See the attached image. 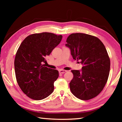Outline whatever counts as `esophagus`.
<instances>
[{"mask_svg":"<svg viewBox=\"0 0 122 122\" xmlns=\"http://www.w3.org/2000/svg\"><path fill=\"white\" fill-rule=\"evenodd\" d=\"M66 71H65V70H63V69H61V70H60L59 71V73L60 74H63L66 73Z\"/></svg>","mask_w":122,"mask_h":122,"instance_id":"esophagus-1","label":"esophagus"}]
</instances>
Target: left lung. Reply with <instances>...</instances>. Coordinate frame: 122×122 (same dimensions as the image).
Masks as SVG:
<instances>
[{
	"mask_svg": "<svg viewBox=\"0 0 122 122\" xmlns=\"http://www.w3.org/2000/svg\"><path fill=\"white\" fill-rule=\"evenodd\" d=\"M66 42L73 58L83 65L81 71H71V92L80 100L93 98L102 92L109 77L110 61L106 47L97 37L80 33L71 34Z\"/></svg>",
	"mask_w": 122,
	"mask_h": 122,
	"instance_id": "obj_1",
	"label": "left lung"
}]
</instances>
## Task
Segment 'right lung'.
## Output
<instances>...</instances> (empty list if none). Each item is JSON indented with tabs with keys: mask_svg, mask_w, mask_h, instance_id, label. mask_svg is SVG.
Instances as JSON below:
<instances>
[{
	"mask_svg": "<svg viewBox=\"0 0 122 122\" xmlns=\"http://www.w3.org/2000/svg\"><path fill=\"white\" fill-rule=\"evenodd\" d=\"M62 38L61 35L48 32L30 35L24 39L16 51L14 69L16 81L28 97L41 100L52 93L59 71L42 65Z\"/></svg>",
	"mask_w": 122,
	"mask_h": 122,
	"instance_id": "1",
	"label": "right lung"
}]
</instances>
